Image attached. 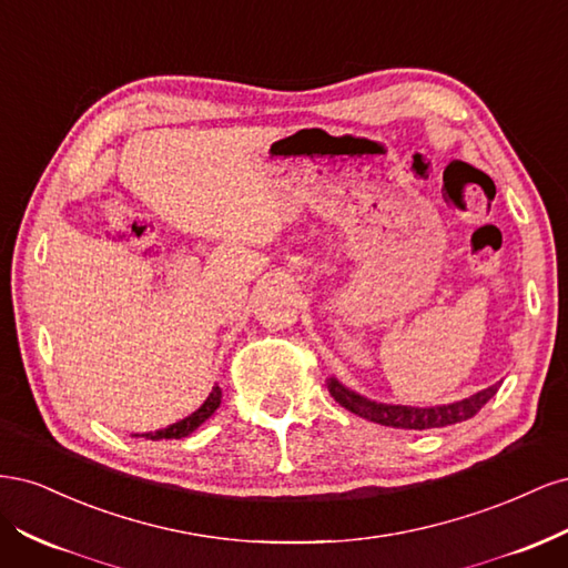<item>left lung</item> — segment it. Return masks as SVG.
Segmentation results:
<instances>
[{"mask_svg":"<svg viewBox=\"0 0 568 568\" xmlns=\"http://www.w3.org/2000/svg\"><path fill=\"white\" fill-rule=\"evenodd\" d=\"M326 388H329L332 398L341 405L351 409L353 415L369 419L374 424L382 426H393V428H415V432H424V428H440V426H450L457 422H467L471 419L476 412L484 407L493 395L500 388V384H493L484 390H478L469 398L448 403V405H436V407H412V405H393V403H376L372 398H365V395L355 393L353 388L343 386L336 376H332L326 382Z\"/></svg>","mask_w":568,"mask_h":568,"instance_id":"8db88e82","label":"left lung"}]
</instances>
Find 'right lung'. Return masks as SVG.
Masks as SVG:
<instances>
[{
    "label": "right lung",
    "instance_id": "right-lung-1",
    "mask_svg": "<svg viewBox=\"0 0 568 568\" xmlns=\"http://www.w3.org/2000/svg\"><path fill=\"white\" fill-rule=\"evenodd\" d=\"M220 403H222V390L215 386L213 390H211V395L209 398L203 400V405L196 409V412H192V415L189 417H184V419H180V422H175V424H170V426H165V428H159V432H149V434H134V438H151V440H161V438H184V436H189V434H194L196 428L209 419L213 412L220 407Z\"/></svg>",
    "mask_w": 568,
    "mask_h": 568
}]
</instances>
